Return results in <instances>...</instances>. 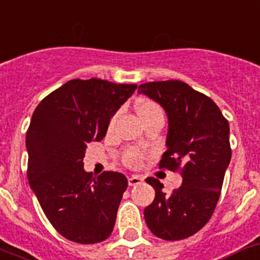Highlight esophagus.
<instances>
[{
    "instance_id": "34e87169",
    "label": "esophagus",
    "mask_w": 260,
    "mask_h": 260,
    "mask_svg": "<svg viewBox=\"0 0 260 260\" xmlns=\"http://www.w3.org/2000/svg\"><path fill=\"white\" fill-rule=\"evenodd\" d=\"M143 181H144V178L141 177V176H137V174H134V176H131V177L128 178V184H129L131 186H135V185L141 184Z\"/></svg>"
}]
</instances>
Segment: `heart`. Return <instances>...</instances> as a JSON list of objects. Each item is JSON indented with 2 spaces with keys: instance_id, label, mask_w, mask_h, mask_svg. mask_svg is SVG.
Listing matches in <instances>:
<instances>
[{
  "instance_id": "1",
  "label": "heart",
  "mask_w": 260,
  "mask_h": 260,
  "mask_svg": "<svg viewBox=\"0 0 260 260\" xmlns=\"http://www.w3.org/2000/svg\"><path fill=\"white\" fill-rule=\"evenodd\" d=\"M137 111H139V115H140V116H143V115H149V113L154 112H161L160 108H158L153 102H149V100H144V102H141V103L139 104V107H137ZM113 121H115V119H112V121H111V126L113 125ZM140 153L135 149L128 150L125 153V161L126 164H129V165H137V164L140 162Z\"/></svg>"
}]
</instances>
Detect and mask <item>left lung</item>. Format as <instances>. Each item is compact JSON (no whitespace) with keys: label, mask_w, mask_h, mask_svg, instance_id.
<instances>
[{"label":"left lung","mask_w":260,"mask_h":260,"mask_svg":"<svg viewBox=\"0 0 260 260\" xmlns=\"http://www.w3.org/2000/svg\"><path fill=\"white\" fill-rule=\"evenodd\" d=\"M139 93L167 113V152L160 167L176 171L182 165V185L171 194L156 178L145 180L156 196L144 218L156 237L185 239L208 223L217 206L231 160L230 126L210 98L180 80L144 83Z\"/></svg>","instance_id":"left-lung-1"}]
</instances>
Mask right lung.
Returning <instances> with one entry per match:
<instances>
[{
	"label": "right lung",
	"mask_w": 260,
	"mask_h": 260,
	"mask_svg": "<svg viewBox=\"0 0 260 260\" xmlns=\"http://www.w3.org/2000/svg\"><path fill=\"white\" fill-rule=\"evenodd\" d=\"M136 84L74 79L38 104L26 134L27 180L43 213L70 241L92 245L110 237L128 186L124 174L96 178L83 168L87 144L106 136Z\"/></svg>",
	"instance_id": "add662e5"
}]
</instances>
